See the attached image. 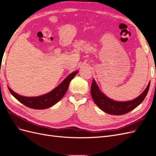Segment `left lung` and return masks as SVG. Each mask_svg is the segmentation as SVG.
Listing matches in <instances>:
<instances>
[{
  "label": "left lung",
  "mask_w": 156,
  "mask_h": 156,
  "mask_svg": "<svg viewBox=\"0 0 156 156\" xmlns=\"http://www.w3.org/2000/svg\"><path fill=\"white\" fill-rule=\"evenodd\" d=\"M150 82L144 92L137 98L131 101H118L112 100L105 95L98 87L95 80L93 79L91 85V95L97 106L106 113L113 115H122L130 112L143 101L150 88Z\"/></svg>",
  "instance_id": "left-lung-1"
}]
</instances>
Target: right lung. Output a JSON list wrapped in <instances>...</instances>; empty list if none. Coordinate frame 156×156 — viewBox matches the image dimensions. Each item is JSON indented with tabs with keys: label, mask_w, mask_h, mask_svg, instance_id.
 I'll return each mask as SVG.
<instances>
[{
	"label": "right lung",
	"mask_w": 156,
	"mask_h": 156,
	"mask_svg": "<svg viewBox=\"0 0 156 156\" xmlns=\"http://www.w3.org/2000/svg\"><path fill=\"white\" fill-rule=\"evenodd\" d=\"M77 73L78 71L71 73L53 90L40 96L27 97L21 96L13 92L9 87H8L12 95L23 105L29 108H34V109H45V108L53 106L63 98L68 88L70 81Z\"/></svg>",
	"instance_id": "obj_1"
}]
</instances>
